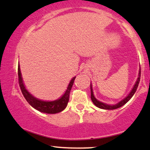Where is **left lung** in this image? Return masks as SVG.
<instances>
[{"label":"left lung","mask_w":150,"mask_h":150,"mask_svg":"<svg viewBox=\"0 0 150 150\" xmlns=\"http://www.w3.org/2000/svg\"><path fill=\"white\" fill-rule=\"evenodd\" d=\"M140 78H141V69H140V71H139V78H138V79H137V83L134 85V87H133L132 91H131L130 93H129V95L127 96L126 98H124V100L119 102L118 104H115V105H112V106L108 105V104L102 103V102L98 101V100L96 99L95 97H94L93 93V90H92V87H91V98L92 102H93V103L95 104L96 106H98V107L100 108H102V109L113 110V109H116V108H120V107H121V106H122L123 105H124V104L126 103H127V102H128L129 100L131 99V98L132 97L135 92H136L137 89V87H138V86H139V81H140Z\"/></svg>","instance_id":"8db88e82"}]
</instances>
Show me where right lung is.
Listing matches in <instances>:
<instances>
[{
	"label": "right lung",
	"mask_w": 150,
	"mask_h": 150,
	"mask_svg": "<svg viewBox=\"0 0 150 150\" xmlns=\"http://www.w3.org/2000/svg\"><path fill=\"white\" fill-rule=\"evenodd\" d=\"M18 83H19V85L21 89V91L22 94H23L24 97L26 100V101L28 102V104L30 106H33L34 108H35L39 111L45 112V113H49V114H54L57 113L62 111L66 108L68 103L69 99V93H70V91L72 87V85L74 82L75 78H73L71 81L69 83L67 89L65 91L62 97L59 98V100H55V101L52 102H45L42 101V100H38L33 97L32 95H30L27 90L26 89L25 87H24L23 81H22V79L21 76V71H20V65L18 64Z\"/></svg>",
	"instance_id": "add662e5"
}]
</instances>
